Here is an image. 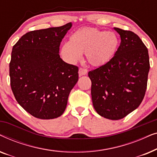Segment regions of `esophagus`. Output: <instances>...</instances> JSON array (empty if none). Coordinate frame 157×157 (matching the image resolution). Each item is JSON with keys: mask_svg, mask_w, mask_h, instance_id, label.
Masks as SVG:
<instances>
[{"mask_svg": "<svg viewBox=\"0 0 157 157\" xmlns=\"http://www.w3.org/2000/svg\"><path fill=\"white\" fill-rule=\"evenodd\" d=\"M87 72H88L87 69H86V68H80L78 70V74L80 76H83V75H86L87 74Z\"/></svg>", "mask_w": 157, "mask_h": 157, "instance_id": "34e87169", "label": "esophagus"}]
</instances>
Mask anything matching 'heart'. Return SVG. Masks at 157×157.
Wrapping results in <instances>:
<instances>
[{
  "label": "heart",
  "instance_id": "heart-1",
  "mask_svg": "<svg viewBox=\"0 0 157 157\" xmlns=\"http://www.w3.org/2000/svg\"><path fill=\"white\" fill-rule=\"evenodd\" d=\"M119 38L113 32L92 28H83L70 36L69 43L63 45L61 53L68 62L74 63L85 53L87 61L100 66L110 60L119 46Z\"/></svg>",
  "mask_w": 157,
  "mask_h": 157
}]
</instances>
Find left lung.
<instances>
[{"label": "left lung", "instance_id": "left-lung-1", "mask_svg": "<svg viewBox=\"0 0 157 157\" xmlns=\"http://www.w3.org/2000/svg\"><path fill=\"white\" fill-rule=\"evenodd\" d=\"M121 44L109 61L89 72L94 109L101 117L123 119L141 104L147 87L148 49L130 31L114 28Z\"/></svg>", "mask_w": 157, "mask_h": 157}]
</instances>
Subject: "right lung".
<instances>
[{
  "mask_svg": "<svg viewBox=\"0 0 157 157\" xmlns=\"http://www.w3.org/2000/svg\"><path fill=\"white\" fill-rule=\"evenodd\" d=\"M71 23L36 30L13 47L9 64L10 86L17 102L33 117L52 119L63 114L78 67L64 62L59 47Z\"/></svg>",
  "mask_w": 157,
  "mask_h": 157,
  "instance_id": "obj_1",
  "label": "right lung"
}]
</instances>
